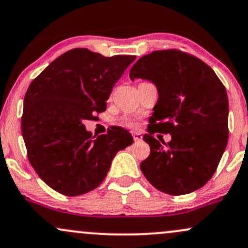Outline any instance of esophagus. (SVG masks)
I'll list each match as a JSON object with an SVG mask.
<instances>
[{"label":"esophagus","mask_w":248,"mask_h":248,"mask_svg":"<svg viewBox=\"0 0 248 248\" xmlns=\"http://www.w3.org/2000/svg\"><path fill=\"white\" fill-rule=\"evenodd\" d=\"M133 139H134V141H141L142 140V135L140 133H133Z\"/></svg>","instance_id":"esophagus-1"}]
</instances>
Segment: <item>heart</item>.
Wrapping results in <instances>:
<instances>
[{
  "label": "heart",
  "mask_w": 248,
  "mask_h": 248,
  "mask_svg": "<svg viewBox=\"0 0 248 248\" xmlns=\"http://www.w3.org/2000/svg\"><path fill=\"white\" fill-rule=\"evenodd\" d=\"M124 124H126V126H132V122H130V121H127V122H124Z\"/></svg>",
  "instance_id": "heart-1"
}]
</instances>
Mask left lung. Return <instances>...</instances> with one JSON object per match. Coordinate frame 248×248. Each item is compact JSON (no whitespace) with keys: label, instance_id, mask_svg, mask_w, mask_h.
<instances>
[{"label":"left lung","instance_id":"obj_1","mask_svg":"<svg viewBox=\"0 0 248 248\" xmlns=\"http://www.w3.org/2000/svg\"><path fill=\"white\" fill-rule=\"evenodd\" d=\"M129 78H143L157 88L143 140L151 154L140 164L156 189L188 194L207 184L217 170L228 141V99L214 70L203 61L176 49L156 50L138 60ZM155 131L172 135L165 144Z\"/></svg>","mask_w":248,"mask_h":248}]
</instances>
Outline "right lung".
<instances>
[{
  "mask_svg": "<svg viewBox=\"0 0 248 248\" xmlns=\"http://www.w3.org/2000/svg\"><path fill=\"white\" fill-rule=\"evenodd\" d=\"M134 60L75 48L32 80L24 96L22 135L29 162L50 188L67 197L91 192L105 180L116 153L133 143L122 127L93 137L83 121L106 110L111 89Z\"/></svg>",
  "mask_w": 248,
  "mask_h": 248,
  "instance_id": "obj_1",
  "label": "right lung"
}]
</instances>
